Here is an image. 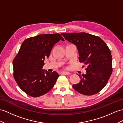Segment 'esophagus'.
Instances as JSON below:
<instances>
[{
	"label": "esophagus",
	"mask_w": 123,
	"mask_h": 123,
	"mask_svg": "<svg viewBox=\"0 0 123 123\" xmlns=\"http://www.w3.org/2000/svg\"><path fill=\"white\" fill-rule=\"evenodd\" d=\"M62 74H65V75H68V74H70V73H69V72H67V71H62Z\"/></svg>",
	"instance_id": "1"
}]
</instances>
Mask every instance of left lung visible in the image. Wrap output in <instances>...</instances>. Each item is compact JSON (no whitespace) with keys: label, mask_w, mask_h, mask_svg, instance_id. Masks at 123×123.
I'll return each mask as SVG.
<instances>
[{"label":"left lung","mask_w":123,"mask_h":123,"mask_svg":"<svg viewBox=\"0 0 123 123\" xmlns=\"http://www.w3.org/2000/svg\"><path fill=\"white\" fill-rule=\"evenodd\" d=\"M62 35L77 46L79 62L86 66V74H78L81 80L73 85V88L86 95L99 92L106 85L113 70L112 57L109 47L100 37L87 33Z\"/></svg>","instance_id":"1"}]
</instances>
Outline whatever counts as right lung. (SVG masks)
Returning <instances> with one entry per match:
<instances>
[{
  "mask_svg": "<svg viewBox=\"0 0 123 123\" xmlns=\"http://www.w3.org/2000/svg\"><path fill=\"white\" fill-rule=\"evenodd\" d=\"M65 41L59 33L40 34L23 41L13 61V77L20 88L32 97H38L51 90L59 76L56 71L42 69L54 45Z\"/></svg>",
  "mask_w": 123,
  "mask_h": 123,
  "instance_id": "obj_1",
  "label": "right lung"
}]
</instances>
